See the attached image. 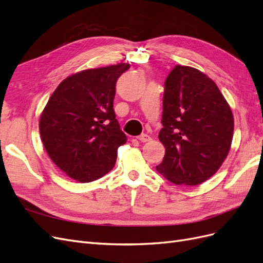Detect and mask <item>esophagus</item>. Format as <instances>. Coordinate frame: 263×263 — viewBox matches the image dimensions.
<instances>
[{
  "label": "esophagus",
  "instance_id": "obj_1",
  "mask_svg": "<svg viewBox=\"0 0 263 263\" xmlns=\"http://www.w3.org/2000/svg\"><path fill=\"white\" fill-rule=\"evenodd\" d=\"M138 140L141 142H148L151 140V137L147 134H141L140 136H138Z\"/></svg>",
  "mask_w": 263,
  "mask_h": 263
}]
</instances>
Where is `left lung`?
<instances>
[{
  "label": "left lung",
  "instance_id": "8db88e82",
  "mask_svg": "<svg viewBox=\"0 0 263 263\" xmlns=\"http://www.w3.org/2000/svg\"><path fill=\"white\" fill-rule=\"evenodd\" d=\"M162 128L165 155L157 171L174 184L197 185L226 159L234 116L217 85L192 67L176 66L164 82Z\"/></svg>",
  "mask_w": 263,
  "mask_h": 263
}]
</instances>
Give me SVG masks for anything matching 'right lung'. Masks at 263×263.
Returning a JSON list of instances; mask_svg holds the SVG:
<instances>
[{"mask_svg": "<svg viewBox=\"0 0 263 263\" xmlns=\"http://www.w3.org/2000/svg\"><path fill=\"white\" fill-rule=\"evenodd\" d=\"M129 67L118 63L70 76L44 108L39 121L44 147L70 178L91 182L114 168L117 149L127 140L115 118V85Z\"/></svg>", "mask_w": 263, "mask_h": 263, "instance_id": "1", "label": "right lung"}]
</instances>
